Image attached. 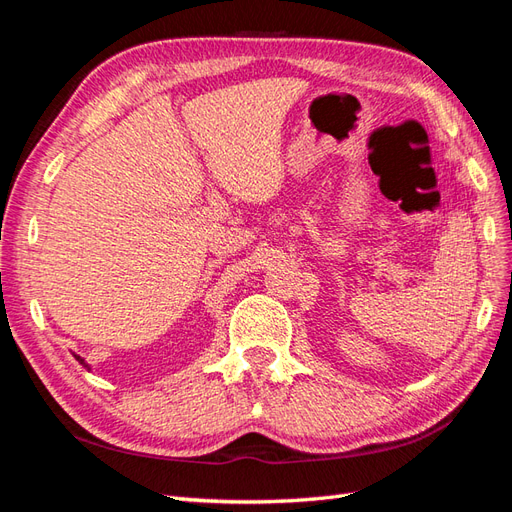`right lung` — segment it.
Returning <instances> with one entry per match:
<instances>
[{"label":"right lung","mask_w":512,"mask_h":512,"mask_svg":"<svg viewBox=\"0 0 512 512\" xmlns=\"http://www.w3.org/2000/svg\"><path fill=\"white\" fill-rule=\"evenodd\" d=\"M75 358L79 360V364H83V367H85L87 371H90V369H92V367H90V364H87V362H85V358H81V356H77V354H75Z\"/></svg>","instance_id":"1"}]
</instances>
